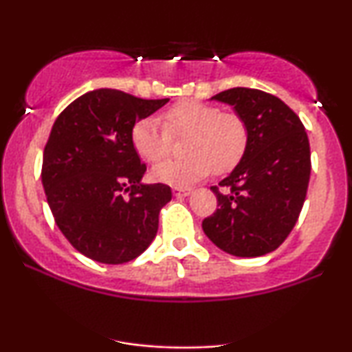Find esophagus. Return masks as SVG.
<instances>
[{
  "label": "esophagus",
  "instance_id": "esophagus-1",
  "mask_svg": "<svg viewBox=\"0 0 352 352\" xmlns=\"http://www.w3.org/2000/svg\"><path fill=\"white\" fill-rule=\"evenodd\" d=\"M192 193V188H187V187H173V195L177 197H187Z\"/></svg>",
  "mask_w": 352,
  "mask_h": 352
}]
</instances>
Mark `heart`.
Instances as JSON below:
<instances>
[{
  "mask_svg": "<svg viewBox=\"0 0 352 352\" xmlns=\"http://www.w3.org/2000/svg\"><path fill=\"white\" fill-rule=\"evenodd\" d=\"M164 124L153 117L137 120L131 131L132 147L145 162H157L170 148L172 137H185L182 159L155 165L153 179L184 187L210 172L227 173L243 159L248 147V127L236 112H221L217 106L182 102L164 112Z\"/></svg>",
  "mask_w": 352,
  "mask_h": 352,
  "instance_id": "1",
  "label": "heart"
}]
</instances>
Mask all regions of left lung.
<instances>
[{"label":"left lung","instance_id":"obj_1","mask_svg":"<svg viewBox=\"0 0 352 352\" xmlns=\"http://www.w3.org/2000/svg\"><path fill=\"white\" fill-rule=\"evenodd\" d=\"M212 99L243 117L248 147L218 184L224 190L212 187L218 208L201 228L233 256H263L286 240L301 213L311 173L308 135L292 109L260 89L233 87Z\"/></svg>","mask_w":352,"mask_h":352}]
</instances>
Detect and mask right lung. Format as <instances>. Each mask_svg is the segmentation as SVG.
I'll return each instance as SVG.
<instances>
[{"instance_id": "obj_1", "label": "right lung", "mask_w": 352, "mask_h": 352, "mask_svg": "<svg viewBox=\"0 0 352 352\" xmlns=\"http://www.w3.org/2000/svg\"><path fill=\"white\" fill-rule=\"evenodd\" d=\"M167 102L96 89L71 102L52 125L43 187L56 225L84 256L127 263L155 238L172 190L140 182L147 167L132 147L131 131Z\"/></svg>"}]
</instances>
